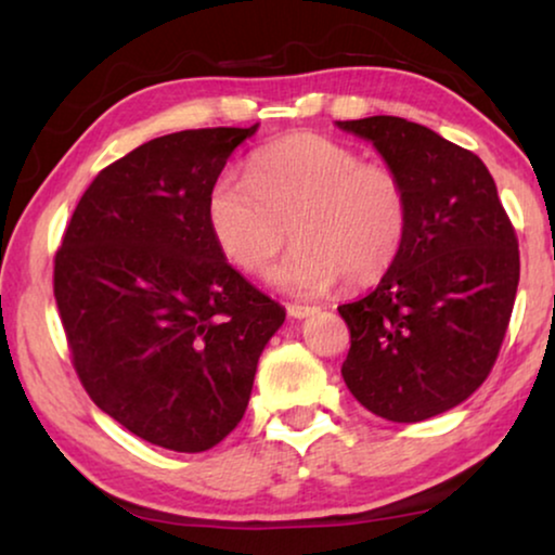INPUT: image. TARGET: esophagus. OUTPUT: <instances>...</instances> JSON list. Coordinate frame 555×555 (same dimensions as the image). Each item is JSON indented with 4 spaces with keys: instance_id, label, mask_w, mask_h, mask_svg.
<instances>
[{
    "instance_id": "esophagus-1",
    "label": "esophagus",
    "mask_w": 555,
    "mask_h": 555,
    "mask_svg": "<svg viewBox=\"0 0 555 555\" xmlns=\"http://www.w3.org/2000/svg\"><path fill=\"white\" fill-rule=\"evenodd\" d=\"M285 310H287V315H291V318H308V315L315 313L313 306H300V302H287Z\"/></svg>"
}]
</instances>
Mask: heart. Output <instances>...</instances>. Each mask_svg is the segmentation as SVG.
Here are the masks:
<instances>
[{
    "mask_svg": "<svg viewBox=\"0 0 555 555\" xmlns=\"http://www.w3.org/2000/svg\"><path fill=\"white\" fill-rule=\"evenodd\" d=\"M207 222L217 247L247 275H268L287 237L298 242L278 270L287 293L323 295L340 280L366 287L399 260L409 234V192L391 166L313 133L255 151L245 179L211 186Z\"/></svg>",
    "mask_w": 555,
    "mask_h": 555,
    "instance_id": "1",
    "label": "heart"
}]
</instances>
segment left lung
Instances as JSON below:
<instances>
[{
  "mask_svg": "<svg viewBox=\"0 0 555 555\" xmlns=\"http://www.w3.org/2000/svg\"><path fill=\"white\" fill-rule=\"evenodd\" d=\"M338 128L374 143L409 192L399 260L366 298L338 308L351 331L340 374L376 416L429 420L495 366L518 293V237L473 151L397 116Z\"/></svg>",
  "mask_w": 555,
  "mask_h": 555,
  "instance_id": "left-lung-1",
  "label": "left lung"
}]
</instances>
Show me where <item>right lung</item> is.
<instances>
[{"mask_svg": "<svg viewBox=\"0 0 555 555\" xmlns=\"http://www.w3.org/2000/svg\"><path fill=\"white\" fill-rule=\"evenodd\" d=\"M257 131L196 128L133 149L80 196L55 255V300L88 397L173 452L222 442L285 310L217 247L207 199Z\"/></svg>", "mask_w": 555, "mask_h": 555, "instance_id": "right-lung-1", "label": "right lung"}]
</instances>
